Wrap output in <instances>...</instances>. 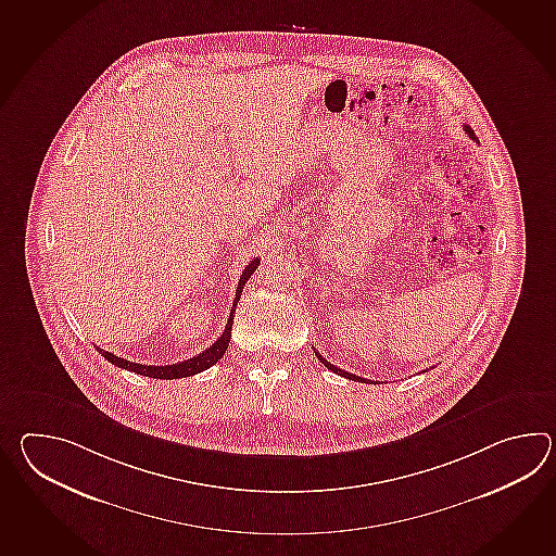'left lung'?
<instances>
[{"label": "left lung", "mask_w": 556, "mask_h": 556, "mask_svg": "<svg viewBox=\"0 0 556 556\" xmlns=\"http://www.w3.org/2000/svg\"><path fill=\"white\" fill-rule=\"evenodd\" d=\"M465 131L469 134L470 139H477L475 137V131L470 129L469 125H465ZM317 358L321 361L323 365L327 367V369L333 370V372H337V375H341V377H346V379H351V381H361V383H372V381H369V379H363V377H357V375H351V372H346V370L339 369V367H334V365H331L327 358H323L319 353H317Z\"/></svg>", "instance_id": "1"}]
</instances>
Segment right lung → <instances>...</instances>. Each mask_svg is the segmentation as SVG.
<instances>
[{
  "instance_id": "right-lung-1",
  "label": "right lung",
  "mask_w": 556,
  "mask_h": 556,
  "mask_svg": "<svg viewBox=\"0 0 556 556\" xmlns=\"http://www.w3.org/2000/svg\"><path fill=\"white\" fill-rule=\"evenodd\" d=\"M257 265H260V260H253L249 263L248 267H245V271H243L241 279H239V285H237V291H235L233 307H231L229 321L225 325V331H223L222 337H219L210 349H205L203 353H199L198 357L187 358V361L177 363V365H139V363H131V361H127V358L117 357V355H113L110 351H103V349H99L98 346L101 357L108 358L112 365L119 367V369L134 370L137 375L151 377V379H184V377H191V375H198L201 370L210 369L211 365H215V363L223 357V353H225L227 346H229V341H231V327H233L235 305L239 303L241 293H243V287L248 283L249 277L257 269Z\"/></svg>"
}]
</instances>
